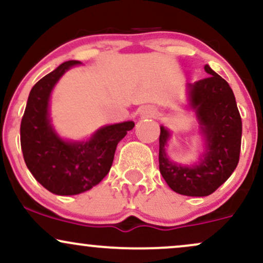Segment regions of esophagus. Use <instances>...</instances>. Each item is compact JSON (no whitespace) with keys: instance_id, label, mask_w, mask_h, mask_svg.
<instances>
[{"instance_id":"obj_1","label":"esophagus","mask_w":263,"mask_h":263,"mask_svg":"<svg viewBox=\"0 0 263 263\" xmlns=\"http://www.w3.org/2000/svg\"><path fill=\"white\" fill-rule=\"evenodd\" d=\"M142 112L148 117H156L157 115H158V110L153 106H146L143 108V111H142Z\"/></svg>"}]
</instances>
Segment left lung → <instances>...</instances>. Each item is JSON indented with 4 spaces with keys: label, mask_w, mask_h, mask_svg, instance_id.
<instances>
[{
    "label": "left lung",
    "mask_w": 263,
    "mask_h": 263,
    "mask_svg": "<svg viewBox=\"0 0 263 263\" xmlns=\"http://www.w3.org/2000/svg\"><path fill=\"white\" fill-rule=\"evenodd\" d=\"M210 77L188 84L189 105L197 114L206 151L199 164L180 165L165 153L171 134L161 126L159 171L172 190L188 197H206L224 184L237 167L242 122L228 81L209 65Z\"/></svg>",
    "instance_id": "1"
}]
</instances>
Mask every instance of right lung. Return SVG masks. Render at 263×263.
I'll return each mask as SVG.
<instances>
[{
	"label": "right lung",
	"mask_w": 263,
	"mask_h": 263,
	"mask_svg": "<svg viewBox=\"0 0 263 263\" xmlns=\"http://www.w3.org/2000/svg\"><path fill=\"white\" fill-rule=\"evenodd\" d=\"M78 60L60 64L32 87L21 122V147L28 170L45 189L57 195H75L91 189L106 177L119 142L134 121L104 126L89 141H64L49 119L54 85Z\"/></svg>",
	"instance_id": "obj_1"
}]
</instances>
